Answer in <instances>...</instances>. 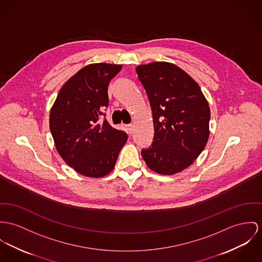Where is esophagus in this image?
Masks as SVG:
<instances>
[{
    "instance_id": "esophagus-1",
    "label": "esophagus",
    "mask_w": 262,
    "mask_h": 262,
    "mask_svg": "<svg viewBox=\"0 0 262 262\" xmlns=\"http://www.w3.org/2000/svg\"><path fill=\"white\" fill-rule=\"evenodd\" d=\"M134 127H135V126H134V124H127V125H126V128H127V130H128V133H129V134H132V133H133Z\"/></svg>"
}]
</instances>
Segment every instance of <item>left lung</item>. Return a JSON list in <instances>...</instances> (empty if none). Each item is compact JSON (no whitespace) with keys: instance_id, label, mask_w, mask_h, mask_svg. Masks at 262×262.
Masks as SVG:
<instances>
[{"instance_id":"1","label":"left lung","mask_w":262,"mask_h":262,"mask_svg":"<svg viewBox=\"0 0 262 262\" xmlns=\"http://www.w3.org/2000/svg\"><path fill=\"white\" fill-rule=\"evenodd\" d=\"M136 72L151 106L155 137L141 150L154 171L170 176L188 167L209 137L210 110L198 82L166 61L141 64Z\"/></svg>"}]
</instances>
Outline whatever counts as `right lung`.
<instances>
[{
	"label": "right lung",
	"instance_id": "right-lung-1",
	"mask_svg": "<svg viewBox=\"0 0 262 262\" xmlns=\"http://www.w3.org/2000/svg\"><path fill=\"white\" fill-rule=\"evenodd\" d=\"M121 64L91 63L63 83L50 113V129L61 159L84 177L101 178L115 167L126 142L124 132L101 116L107 85Z\"/></svg>",
	"mask_w": 262,
	"mask_h": 262
}]
</instances>
